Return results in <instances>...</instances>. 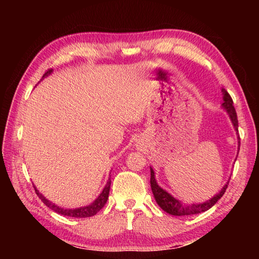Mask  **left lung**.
Here are the masks:
<instances>
[{
	"mask_svg": "<svg viewBox=\"0 0 259 259\" xmlns=\"http://www.w3.org/2000/svg\"><path fill=\"white\" fill-rule=\"evenodd\" d=\"M223 93V100L224 103L222 104L223 108L225 109L227 114L230 115V119L233 123L234 129L238 131V116H236V112L235 108L233 106V100H232L230 94L223 88L222 89ZM240 140V137H239ZM239 150H240V142H239ZM227 185H229V182H227L224 187L222 188L221 192L218 193L208 201L202 203H192L190 205L184 204L182 201H179L177 199H175L172 195H170L168 192L164 191L163 188H161L159 185H157L156 179H155V175H154V170L151 168V188L153 192V195H154L156 203L160 205L161 209H163L165 212H168L170 214H174V216H188V214H195V213H200V212H204L209 210L210 208L214 205V203L224 195V193L227 188Z\"/></svg>",
	"mask_w": 259,
	"mask_h": 259,
	"instance_id": "8db88e82",
	"label": "left lung"
}]
</instances>
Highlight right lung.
<instances>
[{
	"mask_svg": "<svg viewBox=\"0 0 259 259\" xmlns=\"http://www.w3.org/2000/svg\"><path fill=\"white\" fill-rule=\"evenodd\" d=\"M51 73H52V69H49V71H48L47 73H45V75H43V77L50 75ZM109 187H111V179H108V182H107L106 185H105L103 192L100 193L98 198L96 199L93 203L89 204V205H85V207H81V208L66 209V208L58 207V205H57V204L52 203L51 201L46 199L45 196H43L41 193L36 190V187L34 186L35 192H36L37 196L41 199L42 202L45 203L47 207H49L51 210H54V211H56L57 213L64 214V216H68V217H74V218H85V217L95 216V214L97 213L99 210L104 207L105 203L107 202L108 194H109Z\"/></svg>",
	"mask_w": 259,
	"mask_h": 259,
	"instance_id": "obj_1",
	"label": "right lung"
}]
</instances>
